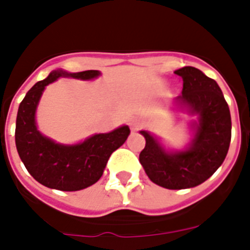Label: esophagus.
I'll return each mask as SVG.
<instances>
[{"label": "esophagus", "mask_w": 250, "mask_h": 250, "mask_svg": "<svg viewBox=\"0 0 250 250\" xmlns=\"http://www.w3.org/2000/svg\"><path fill=\"white\" fill-rule=\"evenodd\" d=\"M141 125H143V122L140 121V119H133V121H131V128L133 129V131H136V129H139L141 127Z\"/></svg>", "instance_id": "obj_1"}]
</instances>
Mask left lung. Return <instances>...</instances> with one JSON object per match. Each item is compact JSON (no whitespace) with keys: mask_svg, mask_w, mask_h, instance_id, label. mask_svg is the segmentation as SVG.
Here are the masks:
<instances>
[{"mask_svg":"<svg viewBox=\"0 0 250 250\" xmlns=\"http://www.w3.org/2000/svg\"><path fill=\"white\" fill-rule=\"evenodd\" d=\"M175 74L183 79V92L171 110L197 118L188 125L192 137L184 149L170 150L153 133L140 131L145 148L139 161L154 184L186 189L208 180L223 164L231 141V114L215 80L190 66Z\"/></svg>","mask_w":250,"mask_h":250,"instance_id":"8db88e82","label":"left lung"}]
</instances>
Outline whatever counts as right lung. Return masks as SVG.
Segmentation results:
<instances>
[{
	"label": "right lung",
	"instance_id": "add662e5",
	"mask_svg": "<svg viewBox=\"0 0 250 250\" xmlns=\"http://www.w3.org/2000/svg\"><path fill=\"white\" fill-rule=\"evenodd\" d=\"M100 75L97 70H54L46 79L37 82L21 102L15 125L18 154L29 174L42 186L64 192L90 187L102 176L111 153L127 140L128 125H121L107 133H96L78 144L56 143L37 128L36 110L46 85L60 78L93 80Z\"/></svg>",
	"mask_w": 250,
	"mask_h": 250
}]
</instances>
